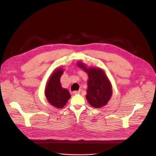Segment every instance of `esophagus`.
Wrapping results in <instances>:
<instances>
[{"mask_svg":"<svg viewBox=\"0 0 156 156\" xmlns=\"http://www.w3.org/2000/svg\"><path fill=\"white\" fill-rule=\"evenodd\" d=\"M80 92H81V91L80 90H75L73 92V94H79Z\"/></svg>","mask_w":156,"mask_h":156,"instance_id":"34e87169","label":"esophagus"}]
</instances>
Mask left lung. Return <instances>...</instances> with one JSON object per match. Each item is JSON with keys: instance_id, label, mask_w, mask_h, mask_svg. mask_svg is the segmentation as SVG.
Here are the masks:
<instances>
[{"instance_id": "8db88e82", "label": "left lung", "mask_w": 156, "mask_h": 156, "mask_svg": "<svg viewBox=\"0 0 156 156\" xmlns=\"http://www.w3.org/2000/svg\"><path fill=\"white\" fill-rule=\"evenodd\" d=\"M79 67L86 71L88 75V88L86 98L92 107L100 108L105 105L112 95L111 85L101 69L87 68L83 63Z\"/></svg>"}]
</instances>
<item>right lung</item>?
Returning <instances> with one entry per match:
<instances>
[{"instance_id":"1","label":"right lung","mask_w":156,"mask_h":156,"mask_svg":"<svg viewBox=\"0 0 156 156\" xmlns=\"http://www.w3.org/2000/svg\"><path fill=\"white\" fill-rule=\"evenodd\" d=\"M62 73V69H56L51 76L45 91L50 104L57 108H62L71 97L68 90L61 86L60 79Z\"/></svg>"}]
</instances>
